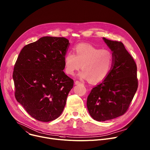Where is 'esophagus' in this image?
Instances as JSON below:
<instances>
[{
  "mask_svg": "<svg viewBox=\"0 0 150 150\" xmlns=\"http://www.w3.org/2000/svg\"><path fill=\"white\" fill-rule=\"evenodd\" d=\"M75 84L76 85H78V84H82V83L79 82V81H76L75 82Z\"/></svg>",
  "mask_w": 150,
  "mask_h": 150,
  "instance_id": "34e87169",
  "label": "esophagus"
}]
</instances>
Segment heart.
<instances>
[{"mask_svg":"<svg viewBox=\"0 0 150 150\" xmlns=\"http://www.w3.org/2000/svg\"><path fill=\"white\" fill-rule=\"evenodd\" d=\"M74 54L67 52L64 57L65 72L73 75L81 67L78 76L88 79L92 83H100L107 77L112 69L114 58L108 49H98L92 45L80 43L74 49Z\"/></svg>","mask_w":150,"mask_h":150,"instance_id":"heart-1","label":"heart"}]
</instances>
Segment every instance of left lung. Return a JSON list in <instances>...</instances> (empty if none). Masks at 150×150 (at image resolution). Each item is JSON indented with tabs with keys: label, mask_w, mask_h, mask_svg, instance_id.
I'll use <instances>...</instances> for the list:
<instances>
[{
	"label": "left lung",
	"mask_w": 150,
	"mask_h": 150,
	"mask_svg": "<svg viewBox=\"0 0 150 150\" xmlns=\"http://www.w3.org/2000/svg\"><path fill=\"white\" fill-rule=\"evenodd\" d=\"M111 49L114 62L107 77L93 87L87 99V107L92 117L105 121L124 115L137 91L136 64L121 42L103 37Z\"/></svg>",
	"instance_id": "obj_1"
}]
</instances>
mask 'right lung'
I'll list each match as a JSON object with an SVG mask.
<instances>
[{
	"mask_svg": "<svg viewBox=\"0 0 150 150\" xmlns=\"http://www.w3.org/2000/svg\"><path fill=\"white\" fill-rule=\"evenodd\" d=\"M64 37H43L23 47L13 75L15 97L33 117L49 122L62 113L74 80L63 72Z\"/></svg>",
	"mask_w": 150,
	"mask_h": 150,
	"instance_id": "right-lung-1",
	"label": "right lung"
}]
</instances>
